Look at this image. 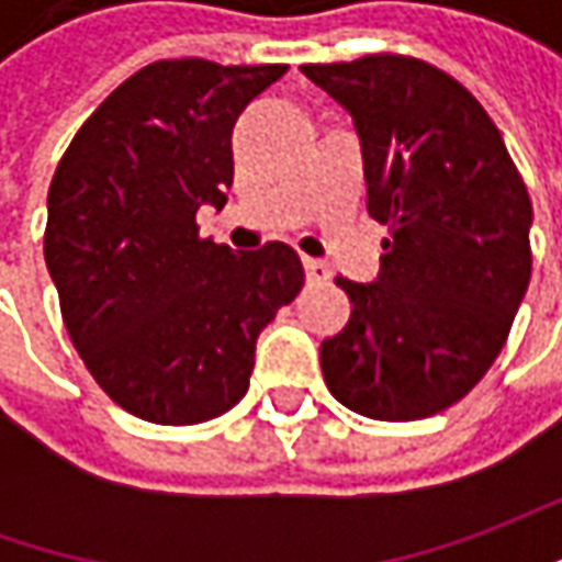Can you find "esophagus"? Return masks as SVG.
Instances as JSON below:
<instances>
[{"label":"esophagus","instance_id":"1","mask_svg":"<svg viewBox=\"0 0 562 562\" xmlns=\"http://www.w3.org/2000/svg\"><path fill=\"white\" fill-rule=\"evenodd\" d=\"M303 269H306V281H313V284L328 281V266H325V262H318V259L303 256Z\"/></svg>","mask_w":562,"mask_h":562}]
</instances>
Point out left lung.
Here are the masks:
<instances>
[{
    "instance_id": "obj_1",
    "label": "left lung",
    "mask_w": 562,
    "mask_h": 562,
    "mask_svg": "<svg viewBox=\"0 0 562 562\" xmlns=\"http://www.w3.org/2000/svg\"><path fill=\"white\" fill-rule=\"evenodd\" d=\"M353 115L369 215L387 225L372 284L335 278L350 322L322 340L347 409L413 422L463 400L504 350L529 291L531 200L497 124L413 55L303 65Z\"/></svg>"
}]
</instances>
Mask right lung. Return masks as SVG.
<instances>
[{"label": "right lung", "instance_id": "1", "mask_svg": "<svg viewBox=\"0 0 562 562\" xmlns=\"http://www.w3.org/2000/svg\"><path fill=\"white\" fill-rule=\"evenodd\" d=\"M284 71L153 61L102 99L55 168L43 256L61 322L137 419L196 425L237 406L256 337L303 288L288 244L231 252L196 225L200 205L227 203L240 112Z\"/></svg>", "mask_w": 562, "mask_h": 562}]
</instances>
